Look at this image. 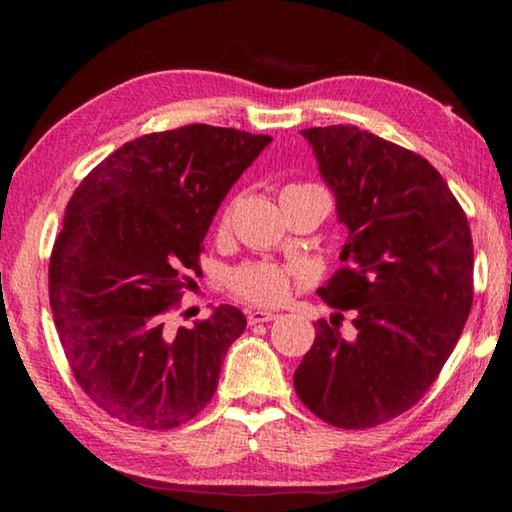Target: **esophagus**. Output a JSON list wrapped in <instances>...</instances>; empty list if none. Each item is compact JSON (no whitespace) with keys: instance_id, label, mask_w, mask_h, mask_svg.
<instances>
[{"instance_id":"obj_1","label":"esophagus","mask_w":512,"mask_h":512,"mask_svg":"<svg viewBox=\"0 0 512 512\" xmlns=\"http://www.w3.org/2000/svg\"><path fill=\"white\" fill-rule=\"evenodd\" d=\"M277 314H273V311H248V325H257V323H271V320H275Z\"/></svg>"}]
</instances>
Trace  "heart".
I'll return each instance as SVG.
<instances>
[{"mask_svg":"<svg viewBox=\"0 0 512 512\" xmlns=\"http://www.w3.org/2000/svg\"><path fill=\"white\" fill-rule=\"evenodd\" d=\"M316 185H287L282 189V196L291 192H298V189H311ZM239 198L230 201L221 214V230H228L232 223V216L237 212ZM309 275L302 271V268H291V266H280L273 262H250L235 268L230 273V291L235 293L237 298L250 302V305L259 307H275L282 305L287 300L293 289L305 287Z\"/></svg>","mask_w":512,"mask_h":512,"instance_id":"1","label":"heart"}]
</instances>
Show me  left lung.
Wrapping results in <instances>:
<instances>
[{
	"mask_svg": "<svg viewBox=\"0 0 512 512\" xmlns=\"http://www.w3.org/2000/svg\"><path fill=\"white\" fill-rule=\"evenodd\" d=\"M302 135L350 235L345 266L318 291L336 314L316 323L293 386L327 424L370 429L422 400L463 332L474 298L470 223L422 155L357 126ZM348 308L352 342L340 336Z\"/></svg>",
	"mask_w": 512,
	"mask_h": 512,
	"instance_id": "1",
	"label": "left lung"
}]
</instances>
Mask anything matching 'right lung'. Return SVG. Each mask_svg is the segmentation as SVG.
Masks as SVG:
<instances>
[{"label": "right lung", "mask_w": 512, "mask_h": 512, "mask_svg": "<svg viewBox=\"0 0 512 512\" xmlns=\"http://www.w3.org/2000/svg\"><path fill=\"white\" fill-rule=\"evenodd\" d=\"M268 142L207 124L149 133L110 153L69 198L49 302L74 379L110 418L164 431L210 404L246 316L221 305L176 332L167 316L203 273L212 216Z\"/></svg>", "instance_id": "1"}]
</instances>
